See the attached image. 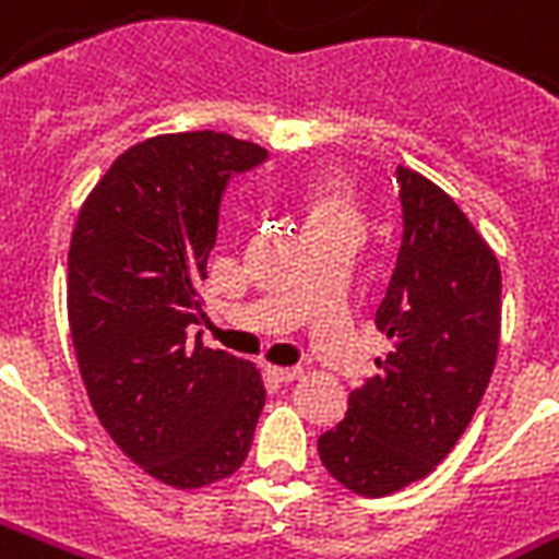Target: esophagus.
<instances>
[{"label": "esophagus", "instance_id": "34e87169", "mask_svg": "<svg viewBox=\"0 0 559 559\" xmlns=\"http://www.w3.org/2000/svg\"><path fill=\"white\" fill-rule=\"evenodd\" d=\"M269 374L275 378V381H296L302 369L299 366H269Z\"/></svg>", "mask_w": 559, "mask_h": 559}]
</instances>
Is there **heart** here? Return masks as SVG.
Returning a JSON list of instances; mask_svg holds the SVG:
<instances>
[{
    "mask_svg": "<svg viewBox=\"0 0 559 559\" xmlns=\"http://www.w3.org/2000/svg\"><path fill=\"white\" fill-rule=\"evenodd\" d=\"M302 209H306L308 229L330 224H360L354 187L345 175H335V171L314 175L302 187Z\"/></svg>",
    "mask_w": 559,
    "mask_h": 559,
    "instance_id": "1",
    "label": "heart"
}]
</instances>
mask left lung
<instances>
[{
  "mask_svg": "<svg viewBox=\"0 0 559 559\" xmlns=\"http://www.w3.org/2000/svg\"><path fill=\"white\" fill-rule=\"evenodd\" d=\"M400 199V260L374 314L390 350L318 439L323 469L357 497L396 493L451 454L490 384L502 333V272L487 239L408 166Z\"/></svg>",
  "mask_w": 559,
  "mask_h": 559,
  "instance_id": "left-lung-1",
  "label": "left lung"
}]
</instances>
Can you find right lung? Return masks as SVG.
I'll list each match as a JSON object with an SVG mask.
<instances>
[{
	"label": "right lung",
	"instance_id": "add662e5",
	"mask_svg": "<svg viewBox=\"0 0 559 559\" xmlns=\"http://www.w3.org/2000/svg\"><path fill=\"white\" fill-rule=\"evenodd\" d=\"M263 157L217 130L144 139L108 166L72 229L66 302L90 405L132 463L178 490L239 469L266 402L251 360L187 338L226 181Z\"/></svg>",
	"mask_w": 559,
	"mask_h": 559
}]
</instances>
